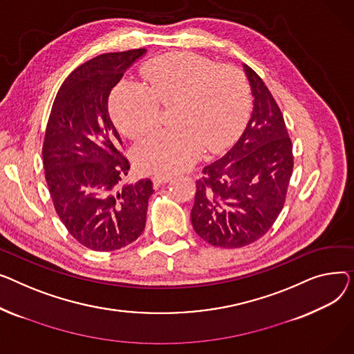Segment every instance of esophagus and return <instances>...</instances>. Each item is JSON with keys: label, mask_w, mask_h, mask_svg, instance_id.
<instances>
[{"label": "esophagus", "mask_w": 354, "mask_h": 354, "mask_svg": "<svg viewBox=\"0 0 354 354\" xmlns=\"http://www.w3.org/2000/svg\"><path fill=\"white\" fill-rule=\"evenodd\" d=\"M173 178V176L171 174H164V173H158V174H156L154 176V183H157V184H165V183H169L170 180Z\"/></svg>", "instance_id": "1"}]
</instances>
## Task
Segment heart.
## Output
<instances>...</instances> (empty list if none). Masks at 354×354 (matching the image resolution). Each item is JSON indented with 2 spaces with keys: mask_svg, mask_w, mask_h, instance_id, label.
<instances>
[{
  "mask_svg": "<svg viewBox=\"0 0 354 354\" xmlns=\"http://www.w3.org/2000/svg\"><path fill=\"white\" fill-rule=\"evenodd\" d=\"M144 75L147 86L136 80L120 82L111 110L124 133L140 137L158 124V102L177 104V127L154 131L137 145V158L147 170L174 173L189 167L205 147L218 150L230 141L247 114L248 87L234 66L173 53L150 61Z\"/></svg>",
  "mask_w": 354,
  "mask_h": 354,
  "instance_id": "obj_1",
  "label": "heart"
}]
</instances>
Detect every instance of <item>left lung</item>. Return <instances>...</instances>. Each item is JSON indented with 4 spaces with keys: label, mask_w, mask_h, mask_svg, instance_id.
<instances>
[{
    "label": "left lung",
    "mask_w": 354,
    "mask_h": 354,
    "mask_svg": "<svg viewBox=\"0 0 354 354\" xmlns=\"http://www.w3.org/2000/svg\"><path fill=\"white\" fill-rule=\"evenodd\" d=\"M253 111L233 147L205 165L196 183L192 223L216 247L239 248L263 237L286 201L293 145L283 114L263 80L248 66Z\"/></svg>",
    "instance_id": "obj_1"
}]
</instances>
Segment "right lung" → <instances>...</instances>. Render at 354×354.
I'll return each instance as SVG.
<instances>
[{"instance_id":"obj_1","label":"right lung","mask_w":354,"mask_h":354,"mask_svg":"<svg viewBox=\"0 0 354 354\" xmlns=\"http://www.w3.org/2000/svg\"><path fill=\"white\" fill-rule=\"evenodd\" d=\"M145 48L101 54L77 67L54 100L43 160L54 209L68 233L95 252L136 241L145 227L150 178L121 184L130 161L109 114V97Z\"/></svg>"}]
</instances>
